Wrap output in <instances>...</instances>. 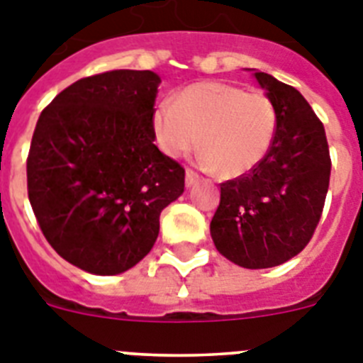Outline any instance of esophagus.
I'll return each instance as SVG.
<instances>
[{
	"mask_svg": "<svg viewBox=\"0 0 363 363\" xmlns=\"http://www.w3.org/2000/svg\"><path fill=\"white\" fill-rule=\"evenodd\" d=\"M199 181V175H197V172H194V169H186V186L188 188H191V186L195 184V182Z\"/></svg>",
	"mask_w": 363,
	"mask_h": 363,
	"instance_id": "esophagus-1",
	"label": "esophagus"
}]
</instances>
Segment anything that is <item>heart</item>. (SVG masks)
<instances>
[{"mask_svg":"<svg viewBox=\"0 0 363 363\" xmlns=\"http://www.w3.org/2000/svg\"><path fill=\"white\" fill-rule=\"evenodd\" d=\"M276 109L264 94L206 82L164 102L153 115V133L168 157L199 146L203 162L223 177H239L267 157L276 135Z\"/></svg>","mask_w":363,"mask_h":363,"instance_id":"obj_1","label":"heart"}]
</instances>
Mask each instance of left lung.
I'll return each instance as SVG.
<instances>
[{
	"label": "left lung",
	"instance_id": "1",
	"mask_svg": "<svg viewBox=\"0 0 363 363\" xmlns=\"http://www.w3.org/2000/svg\"><path fill=\"white\" fill-rule=\"evenodd\" d=\"M276 109L269 153L245 175L220 184L210 223L219 254L242 269H270L298 256L320 223L329 190L325 129L298 89L254 72Z\"/></svg>",
	"mask_w": 363,
	"mask_h": 363
}]
</instances>
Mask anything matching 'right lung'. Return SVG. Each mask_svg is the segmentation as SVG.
Here are the masks:
<instances>
[{
  "label": "right lung",
  "instance_id": "add662e5",
  "mask_svg": "<svg viewBox=\"0 0 363 363\" xmlns=\"http://www.w3.org/2000/svg\"><path fill=\"white\" fill-rule=\"evenodd\" d=\"M159 74L116 69L82 78L42 111L27 190L49 245L78 269L115 276L150 254L184 168L153 144Z\"/></svg>",
  "mask_w": 363,
  "mask_h": 363
}]
</instances>
